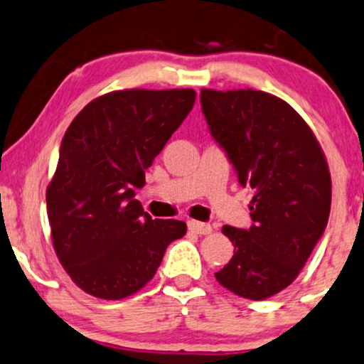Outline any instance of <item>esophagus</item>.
Listing matches in <instances>:
<instances>
[{"instance_id": "esophagus-1", "label": "esophagus", "mask_w": 364, "mask_h": 364, "mask_svg": "<svg viewBox=\"0 0 364 364\" xmlns=\"http://www.w3.org/2000/svg\"><path fill=\"white\" fill-rule=\"evenodd\" d=\"M188 228H190L191 232H196V235H210L211 232V225H208V223H201V221H188Z\"/></svg>"}]
</instances>
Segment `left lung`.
I'll use <instances>...</instances> for the list:
<instances>
[{"label": "left lung", "instance_id": "left-lung-1", "mask_svg": "<svg viewBox=\"0 0 364 364\" xmlns=\"http://www.w3.org/2000/svg\"><path fill=\"white\" fill-rule=\"evenodd\" d=\"M201 108L240 183L255 191L250 230L223 226L235 255L215 276L231 293L259 301L298 278L326 230V158L306 121L274 95L201 90Z\"/></svg>", "mask_w": 364, "mask_h": 364}]
</instances>
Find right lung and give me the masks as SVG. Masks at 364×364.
<instances>
[{
    "label": "right lung",
    "mask_w": 364,
    "mask_h": 364,
    "mask_svg": "<svg viewBox=\"0 0 364 364\" xmlns=\"http://www.w3.org/2000/svg\"><path fill=\"white\" fill-rule=\"evenodd\" d=\"M195 90L103 95L71 121L46 190L56 256L85 293L123 299L156 273L186 223L151 220L134 200L144 171L190 113Z\"/></svg>",
    "instance_id": "right-lung-1"
}]
</instances>
